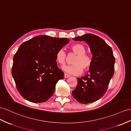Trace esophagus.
<instances>
[{"mask_svg": "<svg viewBox=\"0 0 131 131\" xmlns=\"http://www.w3.org/2000/svg\"><path fill=\"white\" fill-rule=\"evenodd\" d=\"M70 76L69 75H68V74H67V73H65L64 74V78H69Z\"/></svg>", "mask_w": 131, "mask_h": 131, "instance_id": "1", "label": "esophagus"}]
</instances>
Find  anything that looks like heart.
Listing matches in <instances>:
<instances>
[{"label":"heart","mask_w":131,"mask_h":131,"mask_svg":"<svg viewBox=\"0 0 131 131\" xmlns=\"http://www.w3.org/2000/svg\"><path fill=\"white\" fill-rule=\"evenodd\" d=\"M71 50L77 56L73 59L70 66H63V69L70 74L78 75L83 72H87L91 69L93 59L92 57L86 53L85 46L81 43H75L71 46ZM67 59L66 53L61 49L59 50L56 54V60L59 64L63 65L66 63Z\"/></svg>","instance_id":"heart-1"}]
</instances>
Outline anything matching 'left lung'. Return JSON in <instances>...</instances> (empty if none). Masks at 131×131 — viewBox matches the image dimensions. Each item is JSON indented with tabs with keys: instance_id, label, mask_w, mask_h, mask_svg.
Here are the masks:
<instances>
[{
	"instance_id": "1",
	"label": "left lung",
	"mask_w": 131,
	"mask_h": 131,
	"mask_svg": "<svg viewBox=\"0 0 131 131\" xmlns=\"http://www.w3.org/2000/svg\"><path fill=\"white\" fill-rule=\"evenodd\" d=\"M85 41L90 46L93 62L90 73L77 78L78 83L72 92L73 97L83 104L92 103L105 95L113 76L115 58L111 48L99 36L86 34L73 39Z\"/></svg>"
}]
</instances>
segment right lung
I'll return each mask as SVG.
<instances>
[{
    "label": "right lung",
    "instance_id": "add662e5",
    "mask_svg": "<svg viewBox=\"0 0 131 131\" xmlns=\"http://www.w3.org/2000/svg\"><path fill=\"white\" fill-rule=\"evenodd\" d=\"M69 42L67 38L40 35L20 46L13 58L12 73L23 98L41 103L52 96L57 82L64 78L57 65L56 52Z\"/></svg>",
    "mask_w": 131,
    "mask_h": 131
}]
</instances>
